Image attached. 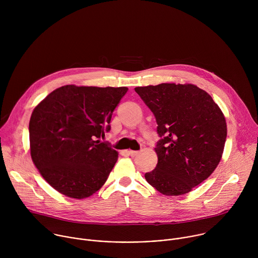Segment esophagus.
Segmentation results:
<instances>
[{"label": "esophagus", "mask_w": 258, "mask_h": 258, "mask_svg": "<svg viewBox=\"0 0 258 258\" xmlns=\"http://www.w3.org/2000/svg\"><path fill=\"white\" fill-rule=\"evenodd\" d=\"M127 153H128V155H130V156H132V157H136V156L139 154V151H133V150H130V151H127Z\"/></svg>", "instance_id": "esophagus-1"}]
</instances>
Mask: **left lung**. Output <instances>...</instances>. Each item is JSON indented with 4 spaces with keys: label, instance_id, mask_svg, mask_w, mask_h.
I'll return each mask as SVG.
<instances>
[{
    "label": "left lung",
    "instance_id": "obj_1",
    "mask_svg": "<svg viewBox=\"0 0 258 258\" xmlns=\"http://www.w3.org/2000/svg\"><path fill=\"white\" fill-rule=\"evenodd\" d=\"M157 122L158 162L145 178L166 196L187 194L216 168L227 123L210 95L194 85L160 84L135 89Z\"/></svg>",
    "mask_w": 258,
    "mask_h": 258
}]
</instances>
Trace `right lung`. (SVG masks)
Wrapping results in <instances>:
<instances>
[{
  "label": "right lung",
  "instance_id": "right-lung-1",
  "mask_svg": "<svg viewBox=\"0 0 258 258\" xmlns=\"http://www.w3.org/2000/svg\"><path fill=\"white\" fill-rule=\"evenodd\" d=\"M127 88L68 85L49 94L31 114V159L59 193L84 199L108 178L118 153L100 142Z\"/></svg>",
  "mask_w": 258,
  "mask_h": 258
}]
</instances>
